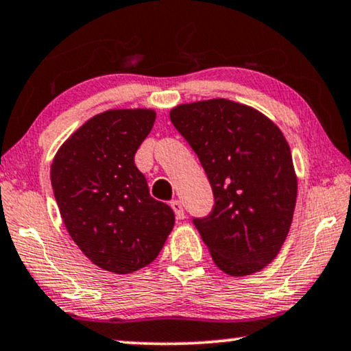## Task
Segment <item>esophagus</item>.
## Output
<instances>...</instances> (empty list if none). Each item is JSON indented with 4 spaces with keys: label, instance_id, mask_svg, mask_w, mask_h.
<instances>
[{
    "label": "esophagus",
    "instance_id": "1",
    "mask_svg": "<svg viewBox=\"0 0 351 351\" xmlns=\"http://www.w3.org/2000/svg\"><path fill=\"white\" fill-rule=\"evenodd\" d=\"M170 207L173 208V212H175L176 218L178 219H183L184 218V210H183V204L180 202V200H171L170 202Z\"/></svg>",
    "mask_w": 351,
    "mask_h": 351
}]
</instances>
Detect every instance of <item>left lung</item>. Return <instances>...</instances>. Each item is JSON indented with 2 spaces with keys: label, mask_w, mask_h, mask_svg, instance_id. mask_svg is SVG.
Segmentation results:
<instances>
[{
  "label": "left lung",
  "mask_w": 351,
  "mask_h": 351,
  "mask_svg": "<svg viewBox=\"0 0 351 351\" xmlns=\"http://www.w3.org/2000/svg\"><path fill=\"white\" fill-rule=\"evenodd\" d=\"M170 120L213 189L212 213L194 224L215 265L230 276L258 273L281 250L297 202L282 132L254 107L223 97L173 107Z\"/></svg>",
  "instance_id": "obj_1"
}]
</instances>
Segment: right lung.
<instances>
[{"mask_svg": "<svg viewBox=\"0 0 351 351\" xmlns=\"http://www.w3.org/2000/svg\"><path fill=\"white\" fill-rule=\"evenodd\" d=\"M156 121L152 109L91 117L59 147L51 184L70 237L99 268L130 274L157 258L175 213L151 197L134 154Z\"/></svg>", "mask_w": 351, "mask_h": 351, "instance_id": "add662e5", "label": "right lung"}]
</instances>
